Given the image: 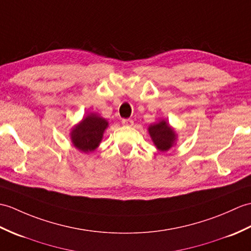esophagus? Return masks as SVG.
I'll return each instance as SVG.
<instances>
[{"instance_id":"obj_1","label":"esophagus","mask_w":251,"mask_h":251,"mask_svg":"<svg viewBox=\"0 0 251 251\" xmlns=\"http://www.w3.org/2000/svg\"><path fill=\"white\" fill-rule=\"evenodd\" d=\"M122 125L124 126H133V124H134V121H133L132 119H122Z\"/></svg>"}]
</instances>
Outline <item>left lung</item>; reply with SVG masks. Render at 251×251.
Wrapping results in <instances>:
<instances>
[{"label": "left lung", "instance_id": "obj_1", "mask_svg": "<svg viewBox=\"0 0 251 251\" xmlns=\"http://www.w3.org/2000/svg\"><path fill=\"white\" fill-rule=\"evenodd\" d=\"M149 134L151 136L155 146L161 151L169 150L176 140L174 130L172 129L168 122L162 120L158 124L149 126Z\"/></svg>", "mask_w": 251, "mask_h": 251}]
</instances>
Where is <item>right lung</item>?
<instances>
[{"instance_id": "right-lung-1", "label": "right lung", "mask_w": 251, "mask_h": 251, "mask_svg": "<svg viewBox=\"0 0 251 251\" xmlns=\"http://www.w3.org/2000/svg\"><path fill=\"white\" fill-rule=\"evenodd\" d=\"M107 121L94 114L87 116L71 133L74 146L83 152L93 151L102 141Z\"/></svg>"}]
</instances>
